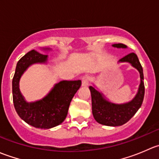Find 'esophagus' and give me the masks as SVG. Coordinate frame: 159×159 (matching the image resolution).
Segmentation results:
<instances>
[{
  "instance_id": "1",
  "label": "esophagus",
  "mask_w": 159,
  "mask_h": 159,
  "mask_svg": "<svg viewBox=\"0 0 159 159\" xmlns=\"http://www.w3.org/2000/svg\"><path fill=\"white\" fill-rule=\"evenodd\" d=\"M81 81H82V84H81V85H82V87H88L89 84V78L87 76H84L83 77L82 79H81Z\"/></svg>"
}]
</instances>
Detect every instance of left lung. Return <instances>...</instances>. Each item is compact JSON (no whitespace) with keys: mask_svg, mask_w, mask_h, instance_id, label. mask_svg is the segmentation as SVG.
I'll list each match as a JSON object with an SVG mask.
<instances>
[{"mask_svg":"<svg viewBox=\"0 0 159 159\" xmlns=\"http://www.w3.org/2000/svg\"><path fill=\"white\" fill-rule=\"evenodd\" d=\"M112 47L128 48L127 46L123 44H114ZM121 63L130 64L131 67L139 72L140 75V84L138 91L131 101L124 103H115L111 102L94 84L92 86H89L93 116L98 123L103 125L115 127L125 124L141 108L143 102L145 95L143 69L137 55L134 53H131L118 61V64Z\"/></svg>","mask_w":159,"mask_h":159,"instance_id":"1","label":"left lung"}]
</instances>
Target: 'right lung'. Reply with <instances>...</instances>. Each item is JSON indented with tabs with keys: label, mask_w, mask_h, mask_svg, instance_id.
<instances>
[{
	"label": "right lung",
	"mask_w": 159,
	"mask_h": 159,
	"mask_svg": "<svg viewBox=\"0 0 159 159\" xmlns=\"http://www.w3.org/2000/svg\"><path fill=\"white\" fill-rule=\"evenodd\" d=\"M49 52L52 49L41 48ZM48 55L32 50L18 61L12 81V94L14 108L25 122L37 129H49L61 124L66 118L70 102L81 85V80L61 81L39 100L28 102L20 90L22 75L33 65H48Z\"/></svg>",
	"instance_id": "add662e5"
}]
</instances>
